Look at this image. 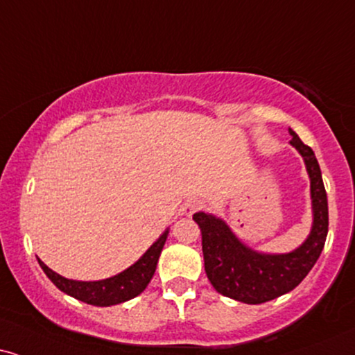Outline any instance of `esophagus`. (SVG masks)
I'll use <instances>...</instances> for the list:
<instances>
[{
	"label": "esophagus",
	"instance_id": "obj_1",
	"mask_svg": "<svg viewBox=\"0 0 355 355\" xmlns=\"http://www.w3.org/2000/svg\"><path fill=\"white\" fill-rule=\"evenodd\" d=\"M205 208V201L201 200H190L188 203L185 205V208H183V213L187 214V216H191L193 213H196V211L203 209Z\"/></svg>",
	"mask_w": 355,
	"mask_h": 355
}]
</instances>
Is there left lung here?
I'll use <instances>...</instances> for the list:
<instances>
[{
	"label": "left lung",
	"instance_id": "left-lung-1",
	"mask_svg": "<svg viewBox=\"0 0 355 355\" xmlns=\"http://www.w3.org/2000/svg\"><path fill=\"white\" fill-rule=\"evenodd\" d=\"M290 144L303 157L309 177L313 224L302 245L286 254H266L250 249L224 219L211 213L193 214L200 226L205 270L218 293L248 304H260L288 293L302 284L320 259L327 236V196L321 168L311 147L288 129Z\"/></svg>",
	"mask_w": 355,
	"mask_h": 355
}]
</instances>
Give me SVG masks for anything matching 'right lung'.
<instances>
[{
  "mask_svg": "<svg viewBox=\"0 0 355 355\" xmlns=\"http://www.w3.org/2000/svg\"><path fill=\"white\" fill-rule=\"evenodd\" d=\"M168 230H165L160 234L154 244L146 250L144 255L134 262L131 267H128L118 275L105 278V280L96 282H82L65 278L49 268L42 260H39V266L46 275L51 278V282L58 290L70 297L80 300V302L93 304V306H113L128 302V300L136 298L146 290L149 282L154 277L157 262H159L160 252H162L165 241H167Z\"/></svg>",
  "mask_w": 355,
  "mask_h": 355,
  "instance_id": "obj_1",
  "label": "right lung"
}]
</instances>
